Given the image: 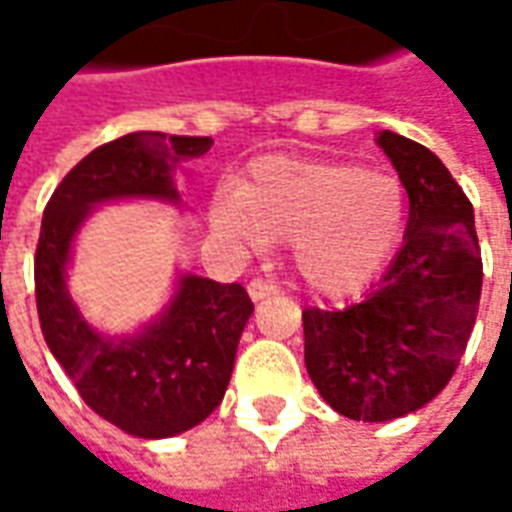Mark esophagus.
I'll list each match as a JSON object with an SVG mask.
<instances>
[{"mask_svg": "<svg viewBox=\"0 0 512 512\" xmlns=\"http://www.w3.org/2000/svg\"><path fill=\"white\" fill-rule=\"evenodd\" d=\"M246 293H249V299L252 301H263L277 293V285H271L266 279H252V282L246 285Z\"/></svg>", "mask_w": 512, "mask_h": 512, "instance_id": "esophagus-1", "label": "esophagus"}]
</instances>
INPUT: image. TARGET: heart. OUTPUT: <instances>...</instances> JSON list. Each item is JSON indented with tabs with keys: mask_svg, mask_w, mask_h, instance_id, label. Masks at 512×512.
I'll return each instance as SVG.
<instances>
[{
	"mask_svg": "<svg viewBox=\"0 0 512 512\" xmlns=\"http://www.w3.org/2000/svg\"><path fill=\"white\" fill-rule=\"evenodd\" d=\"M406 219L395 175L343 161L266 156L213 194L216 233L246 249L290 241L293 268L315 293L348 296L389 263Z\"/></svg>",
	"mask_w": 512,
	"mask_h": 512,
	"instance_id": "1",
	"label": "heart"
}]
</instances>
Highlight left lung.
I'll return each mask as SVG.
<instances>
[{"label": "left lung", "instance_id": "1", "mask_svg": "<svg viewBox=\"0 0 512 512\" xmlns=\"http://www.w3.org/2000/svg\"><path fill=\"white\" fill-rule=\"evenodd\" d=\"M376 142L408 194L403 246L359 304L301 315L312 384L337 414L362 422L406 417L439 395L466 351L483 290L472 202L450 169L395 131Z\"/></svg>", "mask_w": 512, "mask_h": 512}]
</instances>
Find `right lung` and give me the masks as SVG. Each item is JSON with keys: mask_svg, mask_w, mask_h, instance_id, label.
<instances>
[{"mask_svg": "<svg viewBox=\"0 0 512 512\" xmlns=\"http://www.w3.org/2000/svg\"><path fill=\"white\" fill-rule=\"evenodd\" d=\"M211 136L136 131L95 147L62 178L43 211L35 299L46 345L98 417L139 439H169L222 403L252 301L233 282L178 274L167 307L134 334L87 323L68 290L76 235L95 208L120 200L183 205L175 167L202 156Z\"/></svg>", "mask_w": 512, "mask_h": 512, "instance_id": "add662e5", "label": "right lung"}]
</instances>
